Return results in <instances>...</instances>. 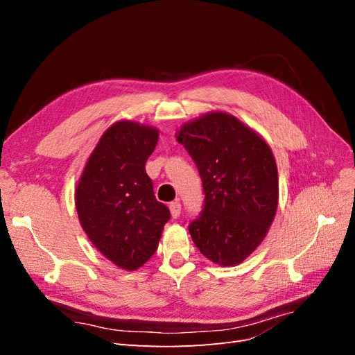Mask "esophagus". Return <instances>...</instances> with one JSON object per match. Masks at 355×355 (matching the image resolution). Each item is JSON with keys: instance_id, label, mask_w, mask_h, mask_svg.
Here are the masks:
<instances>
[{"instance_id": "esophagus-1", "label": "esophagus", "mask_w": 355, "mask_h": 355, "mask_svg": "<svg viewBox=\"0 0 355 355\" xmlns=\"http://www.w3.org/2000/svg\"><path fill=\"white\" fill-rule=\"evenodd\" d=\"M168 209H170V213H171V218H173V219L179 218V214H180V202L179 201L170 202Z\"/></svg>"}]
</instances>
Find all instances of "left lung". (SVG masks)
Masks as SVG:
<instances>
[{
    "instance_id": "left-lung-1",
    "label": "left lung",
    "mask_w": 355,
    "mask_h": 355,
    "mask_svg": "<svg viewBox=\"0 0 355 355\" xmlns=\"http://www.w3.org/2000/svg\"><path fill=\"white\" fill-rule=\"evenodd\" d=\"M176 139L196 161L206 192L202 213L189 225L192 241L213 263H241L263 241L277 213L278 171L270 145L222 111L182 124Z\"/></svg>"
}]
</instances>
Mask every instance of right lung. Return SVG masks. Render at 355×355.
<instances>
[{
  "mask_svg": "<svg viewBox=\"0 0 355 355\" xmlns=\"http://www.w3.org/2000/svg\"><path fill=\"white\" fill-rule=\"evenodd\" d=\"M157 142L153 125L114 123L85 161L75 188L81 228L106 259L125 271H136L157 252L170 219L145 170Z\"/></svg>",
  "mask_w": 355,
  "mask_h": 355,
  "instance_id": "add662e5",
  "label": "right lung"
}]
</instances>
